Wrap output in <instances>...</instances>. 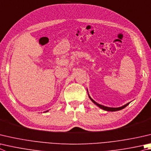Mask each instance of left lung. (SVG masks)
Listing matches in <instances>:
<instances>
[{"mask_svg": "<svg viewBox=\"0 0 151 151\" xmlns=\"http://www.w3.org/2000/svg\"><path fill=\"white\" fill-rule=\"evenodd\" d=\"M89 98H90V99L92 101V102L94 103V104H95L96 106H98V107H99V108H100L101 109H104V110L109 111H116L121 110V109H123V108H125L126 106H128L129 104H130V102H129V103H127V104H125V105L123 106H122V107H119V108H109V107H106V106H102V105H100V104H98L97 102H96L94 100H92V98H90V96H89Z\"/></svg>", "mask_w": 151, "mask_h": 151, "instance_id": "8db88e82", "label": "left lung"}]
</instances>
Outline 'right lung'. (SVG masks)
Wrapping results in <instances>:
<instances>
[{
    "instance_id": "right-lung-1",
    "label": "right lung",
    "mask_w": 151,
    "mask_h": 151,
    "mask_svg": "<svg viewBox=\"0 0 151 151\" xmlns=\"http://www.w3.org/2000/svg\"><path fill=\"white\" fill-rule=\"evenodd\" d=\"M47 111H48V110H47V111H46V112H47Z\"/></svg>"
}]
</instances>
